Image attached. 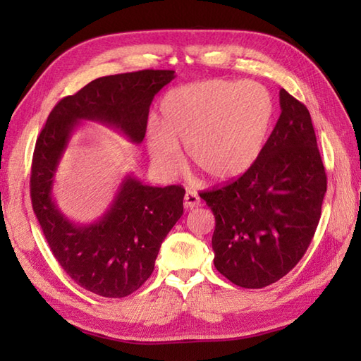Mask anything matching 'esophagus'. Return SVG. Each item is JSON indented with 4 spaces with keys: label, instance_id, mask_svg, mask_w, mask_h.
Masks as SVG:
<instances>
[{
    "label": "esophagus",
    "instance_id": "obj_1",
    "mask_svg": "<svg viewBox=\"0 0 361 361\" xmlns=\"http://www.w3.org/2000/svg\"><path fill=\"white\" fill-rule=\"evenodd\" d=\"M185 208L189 211V209H194L197 208L198 204H200V197H198L195 192H192V190H188V192L185 194Z\"/></svg>",
    "mask_w": 361,
    "mask_h": 361
}]
</instances>
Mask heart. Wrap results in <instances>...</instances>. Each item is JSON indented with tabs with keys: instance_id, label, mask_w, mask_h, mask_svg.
Segmentation results:
<instances>
[{
	"instance_id": "b5f03b06",
	"label": "heart",
	"mask_w": 361,
	"mask_h": 361,
	"mask_svg": "<svg viewBox=\"0 0 361 361\" xmlns=\"http://www.w3.org/2000/svg\"><path fill=\"white\" fill-rule=\"evenodd\" d=\"M274 106L256 82L211 79L173 88L159 105V127L147 130L152 161L166 172L181 164V147L195 171L216 185L248 173L264 152Z\"/></svg>"
}]
</instances>
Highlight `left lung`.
<instances>
[{"instance_id":"1","label":"left lung","mask_w":361,"mask_h":361,"mask_svg":"<svg viewBox=\"0 0 361 361\" xmlns=\"http://www.w3.org/2000/svg\"><path fill=\"white\" fill-rule=\"evenodd\" d=\"M281 116L242 178L204 190L216 217L214 265L243 288H262L301 260L315 235L327 176L307 106L279 91Z\"/></svg>"}]
</instances>
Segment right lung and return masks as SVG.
I'll list each match as a JSON object with an SVG mask.
<instances>
[{
  "instance_id": "add662e5",
  "label": "right lung",
  "mask_w": 361,
  "mask_h": 361,
  "mask_svg": "<svg viewBox=\"0 0 361 361\" xmlns=\"http://www.w3.org/2000/svg\"><path fill=\"white\" fill-rule=\"evenodd\" d=\"M172 79L171 70L99 78L54 106L37 137L30 198L38 224L70 278L99 296H128L150 278L161 243L183 216L185 189L147 186L128 175L109 211L93 224L79 225L54 202V176L80 121L101 122L142 142L153 97Z\"/></svg>"
}]
</instances>
